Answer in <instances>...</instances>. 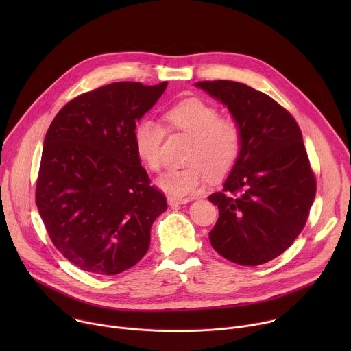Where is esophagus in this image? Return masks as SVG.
Listing matches in <instances>:
<instances>
[{"mask_svg": "<svg viewBox=\"0 0 351 351\" xmlns=\"http://www.w3.org/2000/svg\"><path fill=\"white\" fill-rule=\"evenodd\" d=\"M168 203H169L171 206H175V204H186V203H189V198L169 195V197H168Z\"/></svg>", "mask_w": 351, "mask_h": 351, "instance_id": "obj_1", "label": "esophagus"}]
</instances>
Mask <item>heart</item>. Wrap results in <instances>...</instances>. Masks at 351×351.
<instances>
[{
	"label": "heart",
	"instance_id": "heart-1",
	"mask_svg": "<svg viewBox=\"0 0 351 351\" xmlns=\"http://www.w3.org/2000/svg\"><path fill=\"white\" fill-rule=\"evenodd\" d=\"M169 132L190 136L184 167L173 168L158 179V186L173 197H186L203 189L208 179L233 169L243 148V130L233 117L198 98H187L164 112ZM165 128L143 119L134 128V147L141 162L154 172L164 167Z\"/></svg>",
	"mask_w": 351,
	"mask_h": 351
}]
</instances>
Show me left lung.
<instances>
[{
	"label": "left lung",
	"instance_id": "obj_1",
	"mask_svg": "<svg viewBox=\"0 0 351 351\" xmlns=\"http://www.w3.org/2000/svg\"><path fill=\"white\" fill-rule=\"evenodd\" d=\"M195 86L225 104L243 130L239 161L222 190L208 197L219 210L211 245L230 263L265 264L302 233L315 198L302 130L274 98L244 83L206 80Z\"/></svg>",
	"mask_w": 351,
	"mask_h": 351
}]
</instances>
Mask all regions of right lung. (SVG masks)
<instances>
[{"label": "right lung", "mask_w": 351, "mask_h": 351, "mask_svg": "<svg viewBox=\"0 0 351 351\" xmlns=\"http://www.w3.org/2000/svg\"><path fill=\"white\" fill-rule=\"evenodd\" d=\"M167 84L115 82L83 93L47 130L36 206L53 244L86 272L117 275L136 265L168 208L134 147L136 122Z\"/></svg>", "instance_id": "right-lung-1"}]
</instances>
